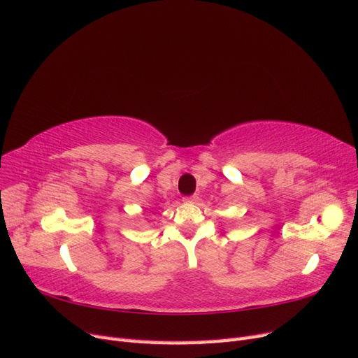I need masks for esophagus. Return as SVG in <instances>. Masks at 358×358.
Returning <instances> with one entry per match:
<instances>
[{
    "label": "esophagus",
    "instance_id": "obj_1",
    "mask_svg": "<svg viewBox=\"0 0 358 358\" xmlns=\"http://www.w3.org/2000/svg\"><path fill=\"white\" fill-rule=\"evenodd\" d=\"M187 203H196L197 201V196H189V197H185L183 199Z\"/></svg>",
    "mask_w": 358,
    "mask_h": 358
}]
</instances>
